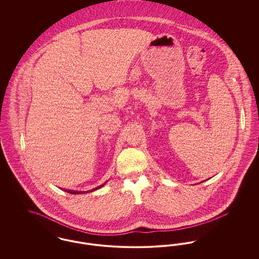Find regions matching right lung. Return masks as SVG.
I'll return each instance as SVG.
<instances>
[{
    "label": "right lung",
    "mask_w": 259,
    "mask_h": 259,
    "mask_svg": "<svg viewBox=\"0 0 259 259\" xmlns=\"http://www.w3.org/2000/svg\"><path fill=\"white\" fill-rule=\"evenodd\" d=\"M105 185H106V183H105L104 185H99L98 187L93 188L92 190H90V192H91V191H94V190H97V189L101 188L102 186H104ZM65 191H67L68 193H71V194H82V193H85V192H89V191H75V190H67V189H65Z\"/></svg>",
    "instance_id": "1"
}]
</instances>
